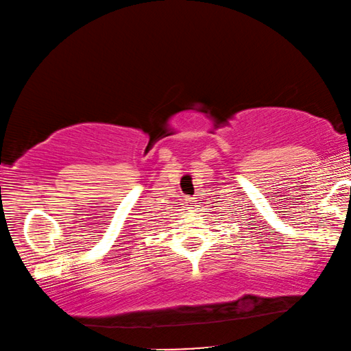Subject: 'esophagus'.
<instances>
[{"instance_id":"obj_1","label":"esophagus","mask_w":351,"mask_h":351,"mask_svg":"<svg viewBox=\"0 0 351 351\" xmlns=\"http://www.w3.org/2000/svg\"><path fill=\"white\" fill-rule=\"evenodd\" d=\"M184 201H186V202H188V206H189L191 208H193L194 206H196V201H194V197H186V199H184Z\"/></svg>"}]
</instances>
